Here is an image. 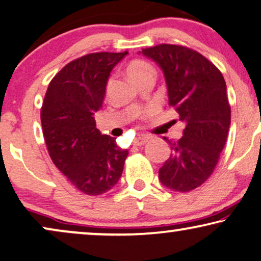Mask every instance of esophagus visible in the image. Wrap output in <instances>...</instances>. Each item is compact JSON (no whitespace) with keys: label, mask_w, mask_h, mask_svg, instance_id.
<instances>
[{"label":"esophagus","mask_w":261,"mask_h":261,"mask_svg":"<svg viewBox=\"0 0 261 261\" xmlns=\"http://www.w3.org/2000/svg\"><path fill=\"white\" fill-rule=\"evenodd\" d=\"M148 137H145V136H139V137H136L135 141H134V144L135 145H144L146 142H148Z\"/></svg>","instance_id":"34e87169"}]
</instances>
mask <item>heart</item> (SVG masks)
I'll use <instances>...</instances> for the list:
<instances>
[{
  "instance_id": "obj_1",
  "label": "heart",
  "mask_w": 261,
  "mask_h": 261,
  "mask_svg": "<svg viewBox=\"0 0 261 261\" xmlns=\"http://www.w3.org/2000/svg\"><path fill=\"white\" fill-rule=\"evenodd\" d=\"M127 76H129L131 82L138 84L145 76L155 75V69L148 61L144 60H134L131 61L126 68Z\"/></svg>"
}]
</instances>
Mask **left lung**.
Listing matches in <instances>:
<instances>
[{"label":"left lung","instance_id":"1","mask_svg":"<svg viewBox=\"0 0 261 261\" xmlns=\"http://www.w3.org/2000/svg\"><path fill=\"white\" fill-rule=\"evenodd\" d=\"M166 79L169 105L186 124L172 153L159 171L161 183L175 192H190L212 175L226 144L230 106L221 72L195 50L176 45L142 49Z\"/></svg>","mask_w":261,"mask_h":261}]
</instances>
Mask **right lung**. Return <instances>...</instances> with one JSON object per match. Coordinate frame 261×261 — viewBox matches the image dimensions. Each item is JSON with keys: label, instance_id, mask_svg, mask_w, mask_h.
Masks as SVG:
<instances>
[{"label": "right lung", "instance_id": "obj_1", "mask_svg": "<svg viewBox=\"0 0 261 261\" xmlns=\"http://www.w3.org/2000/svg\"><path fill=\"white\" fill-rule=\"evenodd\" d=\"M126 54L92 53L71 61L49 83L42 102V132L50 159L87 195L112 189L129 153L116 138L101 135L94 120L110 73Z\"/></svg>", "mask_w": 261, "mask_h": 261}]
</instances>
